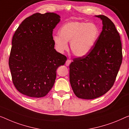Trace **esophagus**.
Segmentation results:
<instances>
[{
	"mask_svg": "<svg viewBox=\"0 0 129 129\" xmlns=\"http://www.w3.org/2000/svg\"><path fill=\"white\" fill-rule=\"evenodd\" d=\"M71 61L70 60V59H67V60L66 61V62H65V65H66L67 66H69L70 64H71Z\"/></svg>",
	"mask_w": 129,
	"mask_h": 129,
	"instance_id": "obj_1",
	"label": "esophagus"
}]
</instances>
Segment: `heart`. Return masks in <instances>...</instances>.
I'll return each mask as SVG.
<instances>
[{
    "mask_svg": "<svg viewBox=\"0 0 129 129\" xmlns=\"http://www.w3.org/2000/svg\"><path fill=\"white\" fill-rule=\"evenodd\" d=\"M59 34L53 36L57 50L63 52L68 49V42L73 54L83 57L91 50L99 38L98 26L91 22L71 21L64 24L59 29Z\"/></svg>",
    "mask_w": 129,
    "mask_h": 129,
    "instance_id": "heart-1",
    "label": "heart"
}]
</instances>
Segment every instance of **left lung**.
<instances>
[{"label": "left lung", "mask_w": 129, "mask_h": 129, "mask_svg": "<svg viewBox=\"0 0 129 129\" xmlns=\"http://www.w3.org/2000/svg\"><path fill=\"white\" fill-rule=\"evenodd\" d=\"M103 21V30L87 54L73 59L70 80L76 97L94 99L105 94L115 83L122 62L119 34L110 19L96 15Z\"/></svg>", "instance_id": "8db88e82"}]
</instances>
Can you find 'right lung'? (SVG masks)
Instances as JSON below:
<instances>
[{"instance_id": "right-lung-1", "label": "right lung", "mask_w": 129, "mask_h": 129, "mask_svg": "<svg viewBox=\"0 0 129 129\" xmlns=\"http://www.w3.org/2000/svg\"><path fill=\"white\" fill-rule=\"evenodd\" d=\"M60 21L54 13L27 17L13 35L9 65L13 83L22 94L42 97L50 91L56 71L67 57L54 49L53 31Z\"/></svg>"}]
</instances>
